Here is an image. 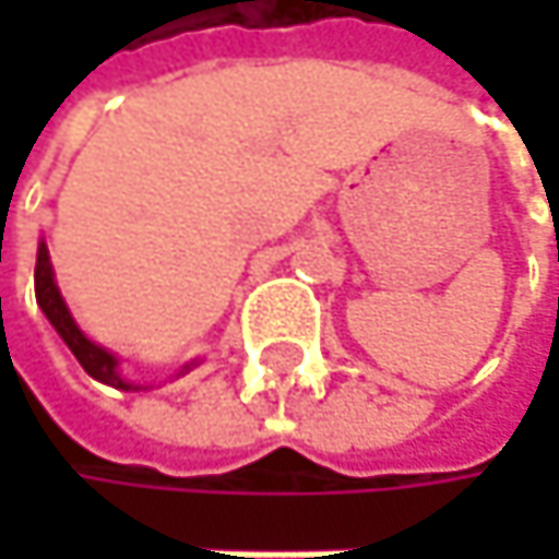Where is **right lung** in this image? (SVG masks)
I'll use <instances>...</instances> for the list:
<instances>
[{
  "label": "right lung",
  "mask_w": 559,
  "mask_h": 559,
  "mask_svg": "<svg viewBox=\"0 0 559 559\" xmlns=\"http://www.w3.org/2000/svg\"><path fill=\"white\" fill-rule=\"evenodd\" d=\"M35 294H38V304H41L45 317L51 320V326L60 333V340L70 346V353L76 356V362L86 369V376H93V379H99V382H106V385H112V389H132V385L122 382V376L116 372V366H119L116 356L106 353L103 346L90 343V340L80 333V326L73 323V317H70V310H67V304H63V297H60V290H57L55 272H51V255H48V246H45V242L38 246Z\"/></svg>",
  "instance_id": "add662e5"
}]
</instances>
